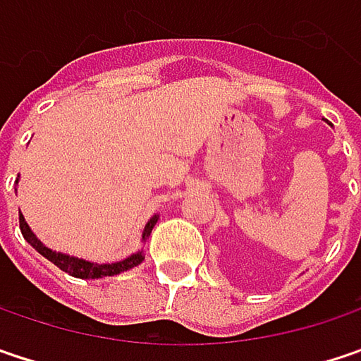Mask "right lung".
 <instances>
[{
    "label": "right lung",
    "instance_id": "obj_1",
    "mask_svg": "<svg viewBox=\"0 0 361 361\" xmlns=\"http://www.w3.org/2000/svg\"><path fill=\"white\" fill-rule=\"evenodd\" d=\"M157 221H159V214H154V216L147 223V227H145V231H142V240H145V242H147V238L150 235L152 227L157 225ZM20 231H22L24 240L35 247L41 256H45V258L51 260L55 267H59L63 273H68V275H72V277L76 279L114 277V275H119V273H123V271H130V269L138 267V264L145 260V252H142V250L136 252V254H132V256H128V258H123V260H119V262H111V264H97V262H88V260L76 258V256H68V254H63V252H53L51 247L45 246V244L30 231V227H28V223L24 221L22 213H20Z\"/></svg>",
    "mask_w": 361,
    "mask_h": 361
}]
</instances>
